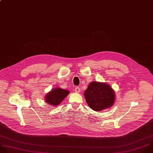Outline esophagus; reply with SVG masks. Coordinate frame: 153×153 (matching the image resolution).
Masks as SVG:
<instances>
[{"mask_svg": "<svg viewBox=\"0 0 153 153\" xmlns=\"http://www.w3.org/2000/svg\"><path fill=\"white\" fill-rule=\"evenodd\" d=\"M75 91H76V92H80V88L78 87V86H76V87L75 88Z\"/></svg>", "mask_w": 153, "mask_h": 153, "instance_id": "esophagus-1", "label": "esophagus"}]
</instances>
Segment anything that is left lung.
Masks as SVG:
<instances>
[{"label": "left lung", "mask_w": 153, "mask_h": 153, "mask_svg": "<svg viewBox=\"0 0 153 153\" xmlns=\"http://www.w3.org/2000/svg\"><path fill=\"white\" fill-rule=\"evenodd\" d=\"M84 96L89 107L97 112L111 108L116 98L115 91L109 84L95 81L89 84Z\"/></svg>", "instance_id": "left-lung-1"}]
</instances>
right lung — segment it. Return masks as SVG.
<instances>
[{
  "label": "right lung",
  "mask_w": 153,
  "mask_h": 153,
  "mask_svg": "<svg viewBox=\"0 0 153 153\" xmlns=\"http://www.w3.org/2000/svg\"><path fill=\"white\" fill-rule=\"evenodd\" d=\"M70 94V91L61 88L52 89L45 95V102L53 106H58L63 100Z\"/></svg>",
  "instance_id": "obj_1"
}]
</instances>
